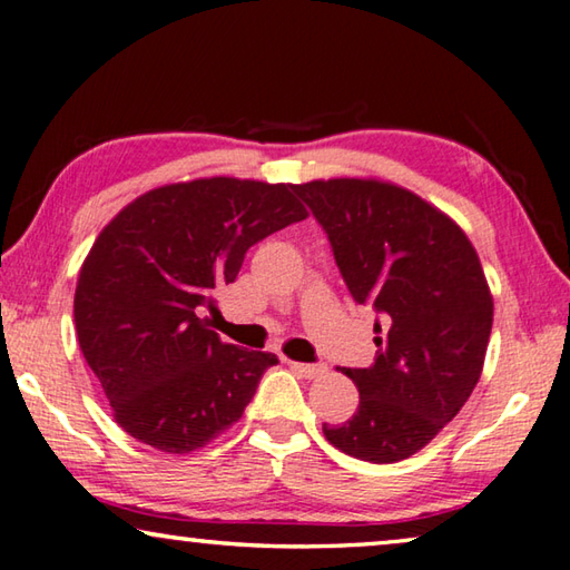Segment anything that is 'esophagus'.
Segmentation results:
<instances>
[{
  "label": "esophagus",
  "mask_w": 570,
  "mask_h": 570,
  "mask_svg": "<svg viewBox=\"0 0 570 570\" xmlns=\"http://www.w3.org/2000/svg\"><path fill=\"white\" fill-rule=\"evenodd\" d=\"M288 366H292L296 374L304 376V379H318L328 371L324 364H302V361H288Z\"/></svg>",
  "instance_id": "1"
}]
</instances>
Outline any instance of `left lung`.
Listing matches in <instances>:
<instances>
[{"instance_id": "obj_1", "label": "left lung", "mask_w": 570, "mask_h": 570, "mask_svg": "<svg viewBox=\"0 0 570 570\" xmlns=\"http://www.w3.org/2000/svg\"><path fill=\"white\" fill-rule=\"evenodd\" d=\"M294 191L324 226L354 302L379 314L374 364L341 371L358 409L324 423V436L361 461L409 459L481 379L493 298L479 254L456 222L396 184L318 179Z\"/></svg>"}]
</instances>
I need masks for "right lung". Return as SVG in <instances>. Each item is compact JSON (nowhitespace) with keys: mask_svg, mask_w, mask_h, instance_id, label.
<instances>
[{"mask_svg":"<svg viewBox=\"0 0 570 570\" xmlns=\"http://www.w3.org/2000/svg\"><path fill=\"white\" fill-rule=\"evenodd\" d=\"M306 216L294 184L212 177L141 194L101 229L79 272L75 326L129 436L189 453L242 419L278 358L224 344L204 312L249 246Z\"/></svg>","mask_w":570,"mask_h":570,"instance_id":"1","label":"right lung"}]
</instances>
